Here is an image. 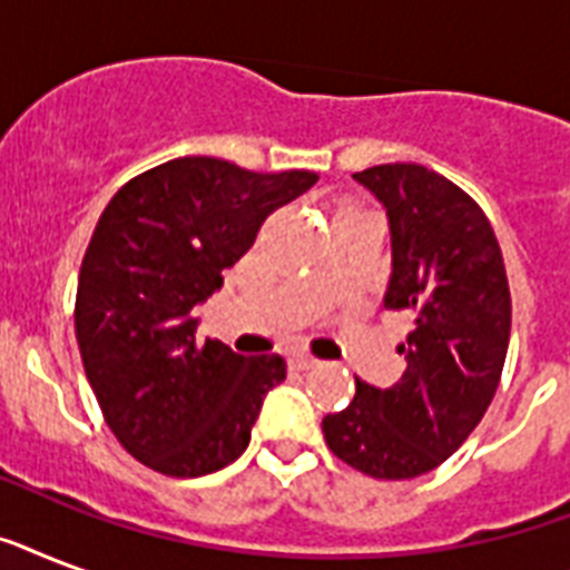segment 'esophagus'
<instances>
[{"label":"esophagus","mask_w":570,"mask_h":570,"mask_svg":"<svg viewBox=\"0 0 570 570\" xmlns=\"http://www.w3.org/2000/svg\"><path fill=\"white\" fill-rule=\"evenodd\" d=\"M293 364L298 366V370H311V366H316V364H320V361H316V357H313V355H307V352H295Z\"/></svg>","instance_id":"34e87169"}]
</instances>
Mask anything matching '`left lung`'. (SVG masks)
I'll use <instances>...</instances> for the list:
<instances>
[{
  "label": "left lung",
  "mask_w": 570,
  "mask_h": 570,
  "mask_svg": "<svg viewBox=\"0 0 570 570\" xmlns=\"http://www.w3.org/2000/svg\"><path fill=\"white\" fill-rule=\"evenodd\" d=\"M357 183L387 209L393 272L384 307L414 313L407 370L379 390L357 381L322 420L328 450L373 479H414L468 441L503 375L512 295L494 227L455 183L414 163L375 165Z\"/></svg>",
  "instance_id": "1"
}]
</instances>
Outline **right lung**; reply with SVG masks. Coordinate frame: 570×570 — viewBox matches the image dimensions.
<instances>
[{"instance_id": "obj_1", "label": "right lung", "mask_w": 570, "mask_h": 570, "mask_svg": "<svg viewBox=\"0 0 570 570\" xmlns=\"http://www.w3.org/2000/svg\"><path fill=\"white\" fill-rule=\"evenodd\" d=\"M320 174H257L183 156L138 174L102 209L76 289L85 375L120 446L156 473L206 476L245 452L281 355L197 340L195 304L222 286L277 206Z\"/></svg>"}]
</instances>
